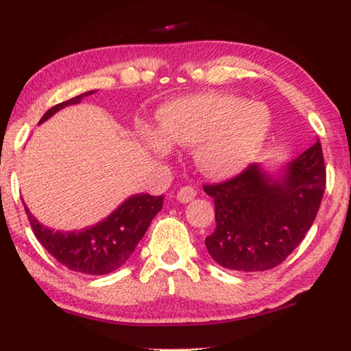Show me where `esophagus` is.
<instances>
[{"mask_svg":"<svg viewBox=\"0 0 351 351\" xmlns=\"http://www.w3.org/2000/svg\"><path fill=\"white\" fill-rule=\"evenodd\" d=\"M195 197H197V190L192 186H184L176 193V198L180 203H190V201L195 199Z\"/></svg>","mask_w":351,"mask_h":351,"instance_id":"esophagus-1","label":"esophagus"}]
</instances>
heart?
I'll return each instance as SVG.
<instances>
[{
  "label": "heart",
  "mask_w": 351,
  "mask_h": 351,
  "mask_svg": "<svg viewBox=\"0 0 351 351\" xmlns=\"http://www.w3.org/2000/svg\"><path fill=\"white\" fill-rule=\"evenodd\" d=\"M159 123L161 133L142 130L147 147L165 152L169 142L198 145L199 167L212 176H228L246 167L258 154L269 130V112L257 102L204 93L165 104Z\"/></svg>",
  "instance_id": "heart-1"
}]
</instances>
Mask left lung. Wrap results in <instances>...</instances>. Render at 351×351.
Wrapping results in <instances>:
<instances>
[{
	"label": "left lung",
	"mask_w": 351,
	"mask_h": 351,
	"mask_svg": "<svg viewBox=\"0 0 351 351\" xmlns=\"http://www.w3.org/2000/svg\"><path fill=\"white\" fill-rule=\"evenodd\" d=\"M326 171L320 142L274 178L258 164L218 184H204L215 203L217 228L206 239L210 257L226 269L276 268L300 245L322 203Z\"/></svg>",
	"instance_id": "left-lung-1"
}]
</instances>
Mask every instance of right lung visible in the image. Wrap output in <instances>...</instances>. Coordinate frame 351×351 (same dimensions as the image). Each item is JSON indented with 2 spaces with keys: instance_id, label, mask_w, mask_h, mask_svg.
Wrapping results in <instances>:
<instances>
[{
  "instance_id": "right-lung-1",
  "label": "right lung",
  "mask_w": 351,
  "mask_h": 351,
  "mask_svg": "<svg viewBox=\"0 0 351 351\" xmlns=\"http://www.w3.org/2000/svg\"><path fill=\"white\" fill-rule=\"evenodd\" d=\"M96 91H86L62 102L45 112V122L58 110L80 100ZM164 197L139 193L130 197L117 209L93 228L82 230H54L40 224L25 204L27 219L37 240L57 261L68 269L88 276H105L125 263L134 252L142 237L147 232L154 215L162 209Z\"/></svg>"
}]
</instances>
